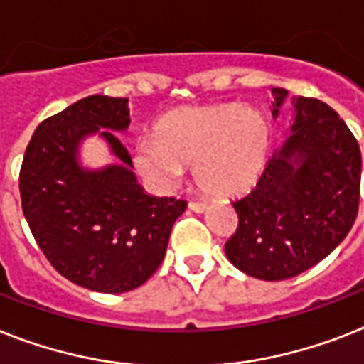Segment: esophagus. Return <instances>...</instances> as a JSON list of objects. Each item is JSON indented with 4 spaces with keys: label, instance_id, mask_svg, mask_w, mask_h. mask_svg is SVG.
Masks as SVG:
<instances>
[{
    "label": "esophagus",
    "instance_id": "obj_1",
    "mask_svg": "<svg viewBox=\"0 0 364 364\" xmlns=\"http://www.w3.org/2000/svg\"><path fill=\"white\" fill-rule=\"evenodd\" d=\"M188 209L194 213H203L209 209V203L208 202H191L188 203Z\"/></svg>",
    "mask_w": 364,
    "mask_h": 364
}]
</instances>
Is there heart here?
I'll return each mask as SVG.
<instances>
[{
    "mask_svg": "<svg viewBox=\"0 0 364 364\" xmlns=\"http://www.w3.org/2000/svg\"><path fill=\"white\" fill-rule=\"evenodd\" d=\"M271 149V123L262 112L239 105L183 108L159 121L155 138L134 147V166L156 191L181 181L185 166L205 194L233 198L256 187Z\"/></svg>",
    "mask_w": 364,
    "mask_h": 364,
    "instance_id": "b5f03b06",
    "label": "heart"
}]
</instances>
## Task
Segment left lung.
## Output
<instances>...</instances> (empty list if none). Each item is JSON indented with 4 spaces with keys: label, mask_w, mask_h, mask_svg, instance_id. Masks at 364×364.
Returning <instances> with one entry per match:
<instances>
[{
    "label": "left lung",
    "mask_w": 364,
    "mask_h": 364,
    "mask_svg": "<svg viewBox=\"0 0 364 364\" xmlns=\"http://www.w3.org/2000/svg\"><path fill=\"white\" fill-rule=\"evenodd\" d=\"M277 119L288 91L273 87ZM291 123L258 185L233 200L239 226L226 256L259 280L297 277L329 256L351 230L359 208V144L331 106L294 97Z\"/></svg>",
    "instance_id": "obj_1"
}]
</instances>
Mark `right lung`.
<instances>
[{"instance_id":"right-lung-1","label":"right lung","mask_w":364,"mask_h":364,"mask_svg":"<svg viewBox=\"0 0 364 364\" xmlns=\"http://www.w3.org/2000/svg\"><path fill=\"white\" fill-rule=\"evenodd\" d=\"M131 123L129 99L91 95L35 129L20 170L23 217L59 274L100 294H123L146 282L166 254L187 202L151 196L136 179L117 138ZM91 135L114 161L87 168L79 149Z\"/></svg>"}]
</instances>
